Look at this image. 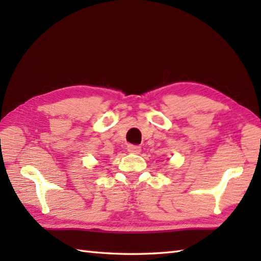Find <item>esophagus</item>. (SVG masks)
I'll return each mask as SVG.
<instances>
[{
    "label": "esophagus",
    "mask_w": 261,
    "mask_h": 261,
    "mask_svg": "<svg viewBox=\"0 0 261 261\" xmlns=\"http://www.w3.org/2000/svg\"><path fill=\"white\" fill-rule=\"evenodd\" d=\"M126 149L130 153H136V154L140 153V151H141V147L140 146H135V145H129Z\"/></svg>",
    "instance_id": "34e87169"
}]
</instances>
